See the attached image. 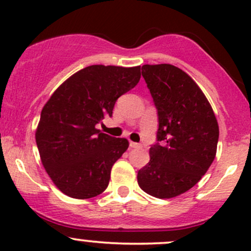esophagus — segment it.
<instances>
[{
  "label": "esophagus",
  "instance_id": "34e87169",
  "mask_svg": "<svg viewBox=\"0 0 251 251\" xmlns=\"http://www.w3.org/2000/svg\"><path fill=\"white\" fill-rule=\"evenodd\" d=\"M130 147H131V148H133V149H137V148H140V147H142V145L138 144V143L132 142V140H131V142H130Z\"/></svg>",
  "mask_w": 251,
  "mask_h": 251
}]
</instances>
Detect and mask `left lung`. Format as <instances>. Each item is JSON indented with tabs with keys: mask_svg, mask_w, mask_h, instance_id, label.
<instances>
[{
	"mask_svg": "<svg viewBox=\"0 0 251 251\" xmlns=\"http://www.w3.org/2000/svg\"><path fill=\"white\" fill-rule=\"evenodd\" d=\"M142 75L158 111L157 140L150 161L138 172L140 188L158 199H172L194 187L217 153L219 126L207 98L180 68L145 64Z\"/></svg>",
	"mask_w": 251,
	"mask_h": 251,
	"instance_id": "left-lung-1",
	"label": "left lung"
}]
</instances>
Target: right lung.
Returning <instances> with one entry per match:
<instances>
[{
  "label": "right lung",
  "mask_w": 251,
  "mask_h": 251,
  "mask_svg": "<svg viewBox=\"0 0 251 251\" xmlns=\"http://www.w3.org/2000/svg\"><path fill=\"white\" fill-rule=\"evenodd\" d=\"M139 79L140 67L90 65L65 79L43 107L35 142L46 173L65 195L90 199L107 188L128 140L103 133L96 124L112 117L118 98Z\"/></svg>",
  "instance_id": "obj_1"
}]
</instances>
